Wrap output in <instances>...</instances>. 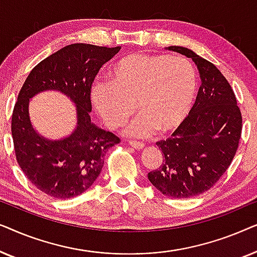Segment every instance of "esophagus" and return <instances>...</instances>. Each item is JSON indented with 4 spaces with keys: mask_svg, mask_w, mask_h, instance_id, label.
<instances>
[{
    "mask_svg": "<svg viewBox=\"0 0 257 257\" xmlns=\"http://www.w3.org/2000/svg\"><path fill=\"white\" fill-rule=\"evenodd\" d=\"M128 144L133 147V149H137V150H142L143 147L145 146V144H144V143H142V142H135V140H130Z\"/></svg>",
    "mask_w": 257,
    "mask_h": 257,
    "instance_id": "34e87169",
    "label": "esophagus"
}]
</instances>
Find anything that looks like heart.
Listing matches in <instances>:
<instances>
[{"label":"heart","instance_id":"obj_1","mask_svg":"<svg viewBox=\"0 0 257 257\" xmlns=\"http://www.w3.org/2000/svg\"><path fill=\"white\" fill-rule=\"evenodd\" d=\"M110 82L94 83L91 99L110 128L139 114L126 133L137 137L178 130L191 113L198 91V73L187 58L164 54H130L115 61Z\"/></svg>","mask_w":257,"mask_h":257}]
</instances>
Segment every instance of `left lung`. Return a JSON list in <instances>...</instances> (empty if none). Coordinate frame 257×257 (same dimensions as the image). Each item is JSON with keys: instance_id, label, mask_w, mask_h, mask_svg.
Here are the masks:
<instances>
[{"instance_id": "obj_1", "label": "left lung", "mask_w": 257, "mask_h": 257, "mask_svg": "<svg viewBox=\"0 0 257 257\" xmlns=\"http://www.w3.org/2000/svg\"><path fill=\"white\" fill-rule=\"evenodd\" d=\"M192 58L201 85L188 118L166 140L157 143L163 163L147 174L164 195L186 199L219 181L238 149L242 114L230 84L213 63L182 47H168Z\"/></svg>"}]
</instances>
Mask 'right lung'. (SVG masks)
Segmentation results:
<instances>
[{"instance_id": "add662e5", "label": "right lung", "mask_w": 257, "mask_h": 257, "mask_svg": "<svg viewBox=\"0 0 257 257\" xmlns=\"http://www.w3.org/2000/svg\"><path fill=\"white\" fill-rule=\"evenodd\" d=\"M120 48L76 43L38 63L27 77L15 103L12 135L16 160L35 187L55 199L82 194L96 181L108 149L120 143L112 132L91 122V87L101 66ZM58 89L77 106V127L68 139L51 142L38 136L29 119V98Z\"/></svg>"}]
</instances>
